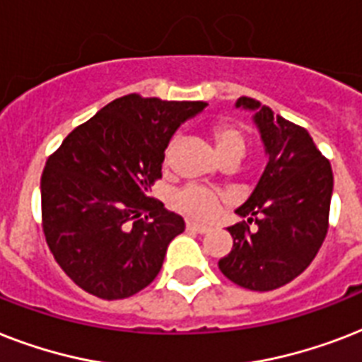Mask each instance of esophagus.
Masks as SVG:
<instances>
[{"instance_id":"1","label":"esophagus","mask_w":362,"mask_h":362,"mask_svg":"<svg viewBox=\"0 0 362 362\" xmlns=\"http://www.w3.org/2000/svg\"><path fill=\"white\" fill-rule=\"evenodd\" d=\"M186 229L189 233H199V235H204V233L210 231V227L206 226H201V223H195V221H187L186 223Z\"/></svg>"}]
</instances>
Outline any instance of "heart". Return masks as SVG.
Listing matches in <instances>:
<instances>
[{"instance_id": "b5f03b06", "label": "heart", "mask_w": 362, "mask_h": 362, "mask_svg": "<svg viewBox=\"0 0 362 362\" xmlns=\"http://www.w3.org/2000/svg\"><path fill=\"white\" fill-rule=\"evenodd\" d=\"M212 139H214V146L218 158H226V156H238L242 158L246 152V136L242 133L238 125L229 124V122H221L212 129ZM170 156V150H167V159ZM175 209L180 210L182 214L195 218V220H210L214 218L218 209H220V195L210 192L206 187L199 186H187L176 193Z\"/></svg>"}]
</instances>
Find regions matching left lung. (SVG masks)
I'll use <instances>...</instances> for the list:
<instances>
[{"mask_svg": "<svg viewBox=\"0 0 362 362\" xmlns=\"http://www.w3.org/2000/svg\"><path fill=\"white\" fill-rule=\"evenodd\" d=\"M237 107L253 112L269 163L237 209L258 229L250 232L246 221L227 227L233 250L218 267L237 286L272 291L304 272L325 240L332 169L304 127L252 98H240Z\"/></svg>", "mask_w": 362, "mask_h": 362, "instance_id": "1", "label": "left lung"}]
</instances>
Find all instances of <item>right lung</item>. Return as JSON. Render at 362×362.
Returning <instances> with one entry per match:
<instances>
[{
    "mask_svg": "<svg viewBox=\"0 0 362 362\" xmlns=\"http://www.w3.org/2000/svg\"><path fill=\"white\" fill-rule=\"evenodd\" d=\"M203 101L129 93L75 127L41 176L42 231L54 259L105 300L135 295L159 274L182 216L150 197L165 148Z\"/></svg>",
    "mask_w": 362,
    "mask_h": 362,
    "instance_id": "right-lung-1",
    "label": "right lung"
}]
</instances>
